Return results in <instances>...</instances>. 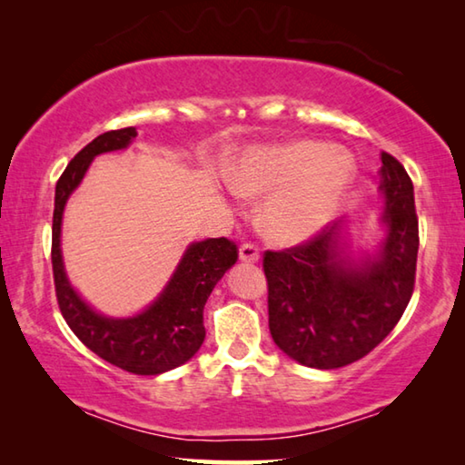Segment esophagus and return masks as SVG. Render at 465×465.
<instances>
[{
  "label": "esophagus",
  "instance_id": "1",
  "mask_svg": "<svg viewBox=\"0 0 465 465\" xmlns=\"http://www.w3.org/2000/svg\"><path fill=\"white\" fill-rule=\"evenodd\" d=\"M258 258H261V248L256 246V243L246 242L240 246V261L242 262H258Z\"/></svg>",
  "mask_w": 465,
  "mask_h": 465
}]
</instances>
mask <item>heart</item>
I'll return each instance as SVG.
<instances>
[{
    "mask_svg": "<svg viewBox=\"0 0 465 465\" xmlns=\"http://www.w3.org/2000/svg\"><path fill=\"white\" fill-rule=\"evenodd\" d=\"M355 178L352 157L320 141L252 149L230 176L243 196L272 194L264 225L274 240L293 243L322 230L341 207Z\"/></svg>",
    "mask_w": 465,
    "mask_h": 465,
    "instance_id": "heart-1",
    "label": "heart"
}]
</instances>
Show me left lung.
<instances>
[{
	"label": "left lung",
	"mask_w": 465,
	"mask_h": 465,
	"mask_svg": "<svg viewBox=\"0 0 465 465\" xmlns=\"http://www.w3.org/2000/svg\"><path fill=\"white\" fill-rule=\"evenodd\" d=\"M380 188L388 235L380 256L361 264L338 252L341 223L297 246L266 250L272 341L297 363L338 369L369 355L411 302L419 256L414 188L402 163L381 152Z\"/></svg>",
	"instance_id": "8db88e82"
}]
</instances>
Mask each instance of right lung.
Listing matches in <instances>:
<instances>
[{
	"label": "right lung",
	"mask_w": 465,
	"mask_h": 465,
	"mask_svg": "<svg viewBox=\"0 0 465 465\" xmlns=\"http://www.w3.org/2000/svg\"><path fill=\"white\" fill-rule=\"evenodd\" d=\"M135 135V127L102 133L67 163L54 188L51 262L61 316L74 334L110 365L135 375H157L186 363L201 349L204 303L225 271L238 262V246L227 238L193 243L163 293L135 318H104L77 297L61 261L63 207L74 188L82 183L94 157L127 147Z\"/></svg>",
	"instance_id": "add662e5"
}]
</instances>
